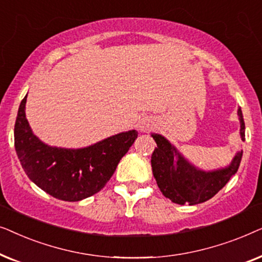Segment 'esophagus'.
Returning <instances> with one entry per match:
<instances>
[{
	"mask_svg": "<svg viewBox=\"0 0 262 262\" xmlns=\"http://www.w3.org/2000/svg\"><path fill=\"white\" fill-rule=\"evenodd\" d=\"M150 128H151V125L148 124V123H145V121H143V123L141 124V126H139V130H141L142 132L149 131Z\"/></svg>",
	"mask_w": 262,
	"mask_h": 262,
	"instance_id": "obj_1",
	"label": "esophagus"
}]
</instances>
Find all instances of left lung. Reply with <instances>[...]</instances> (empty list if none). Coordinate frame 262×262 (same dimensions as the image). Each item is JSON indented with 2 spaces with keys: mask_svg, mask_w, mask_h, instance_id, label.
Instances as JSON below:
<instances>
[{
  "mask_svg": "<svg viewBox=\"0 0 262 262\" xmlns=\"http://www.w3.org/2000/svg\"><path fill=\"white\" fill-rule=\"evenodd\" d=\"M239 135L242 141L246 139L245 120L242 111H237ZM157 148L151 155L154 178L156 179L160 191L166 198L175 204L195 205L206 202L217 194L227 185L232 175L237 171L242 159V150L236 154L231 163L224 168L205 171L193 166L171 145L163 136L151 134Z\"/></svg>",
  "mask_w": 262,
  "mask_h": 262,
  "instance_id": "1",
  "label": "left lung"
}]
</instances>
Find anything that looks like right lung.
Instances as JSON below:
<instances>
[{
	"mask_svg": "<svg viewBox=\"0 0 262 262\" xmlns=\"http://www.w3.org/2000/svg\"><path fill=\"white\" fill-rule=\"evenodd\" d=\"M26 99L27 95L17 111L14 144L31 181L64 202H78L101 191L138 132H121L81 149L50 146L31 130L25 113Z\"/></svg>",
	"mask_w": 262,
	"mask_h": 262,
	"instance_id": "add662e5",
	"label": "right lung"
}]
</instances>
